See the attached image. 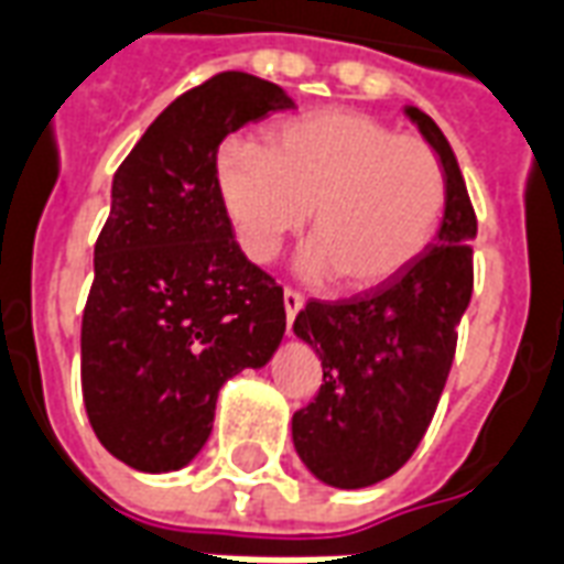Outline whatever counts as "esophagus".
<instances>
[{
	"instance_id": "esophagus-1",
	"label": "esophagus",
	"mask_w": 564,
	"mask_h": 564,
	"mask_svg": "<svg viewBox=\"0 0 564 564\" xmlns=\"http://www.w3.org/2000/svg\"><path fill=\"white\" fill-rule=\"evenodd\" d=\"M304 307V295L295 290H283V311H286V325L295 323V316Z\"/></svg>"
}]
</instances>
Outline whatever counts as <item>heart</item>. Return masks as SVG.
Returning <instances> with one entry per match:
<instances>
[{"label":"heart","mask_w":564,"mask_h":564,"mask_svg":"<svg viewBox=\"0 0 564 564\" xmlns=\"http://www.w3.org/2000/svg\"><path fill=\"white\" fill-rule=\"evenodd\" d=\"M218 191L239 248L271 262L311 212L307 281L352 293L386 286L431 245L448 203L440 154L358 110H319L278 124L269 145L218 152Z\"/></svg>","instance_id":"heart-1"}]
</instances>
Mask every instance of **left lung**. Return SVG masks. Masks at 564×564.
I'll return each mask as SVG.
<instances>
[{"mask_svg": "<svg viewBox=\"0 0 564 564\" xmlns=\"http://www.w3.org/2000/svg\"><path fill=\"white\" fill-rule=\"evenodd\" d=\"M403 116L440 154L448 182L436 239L386 286L307 302L293 323L323 361L319 394L293 415V445L314 478L340 490L386 481L419 448L473 299L478 220L457 158L427 112L403 107Z\"/></svg>", "mask_w": 564, "mask_h": 564, "instance_id": "1", "label": "left lung"}]
</instances>
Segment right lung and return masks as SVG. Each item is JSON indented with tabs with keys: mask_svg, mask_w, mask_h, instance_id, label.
<instances>
[{
	"mask_svg": "<svg viewBox=\"0 0 564 564\" xmlns=\"http://www.w3.org/2000/svg\"><path fill=\"white\" fill-rule=\"evenodd\" d=\"M295 101L227 70L154 119L112 176L83 311V403L98 442L140 473L194 460L218 391L260 370L286 332L283 290L241 253L218 191V145Z\"/></svg>",
	"mask_w": 564,
	"mask_h": 564,
	"instance_id": "obj_1",
	"label": "right lung"
}]
</instances>
